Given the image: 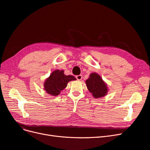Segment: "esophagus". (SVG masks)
<instances>
[{
    "mask_svg": "<svg viewBox=\"0 0 150 150\" xmlns=\"http://www.w3.org/2000/svg\"><path fill=\"white\" fill-rule=\"evenodd\" d=\"M76 78L78 81H81V79H82V78H83V76L81 75V74L80 75H78V76H76Z\"/></svg>",
    "mask_w": 150,
    "mask_h": 150,
    "instance_id": "34e87169",
    "label": "esophagus"
}]
</instances>
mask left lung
<instances>
[{"label":"left lung","instance_id":"obj_1","mask_svg":"<svg viewBox=\"0 0 150 150\" xmlns=\"http://www.w3.org/2000/svg\"><path fill=\"white\" fill-rule=\"evenodd\" d=\"M86 84L89 91L96 99L104 97L108 94L107 84L103 80L100 75L96 72H92L86 81Z\"/></svg>","mask_w":150,"mask_h":150}]
</instances>
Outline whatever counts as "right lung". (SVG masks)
I'll return each instance as SVG.
<instances>
[{
	"label": "right lung",
	"instance_id": "add662e5",
	"mask_svg": "<svg viewBox=\"0 0 150 150\" xmlns=\"http://www.w3.org/2000/svg\"><path fill=\"white\" fill-rule=\"evenodd\" d=\"M73 76H66L64 70L56 69L52 71L48 78L45 80L44 89L47 94L51 96H57L61 91L67 87V83L71 81H76Z\"/></svg>",
	"mask_w": 150,
	"mask_h": 150
}]
</instances>
